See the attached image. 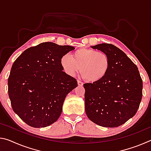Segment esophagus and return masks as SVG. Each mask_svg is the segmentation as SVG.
I'll return each instance as SVG.
<instances>
[{
  "label": "esophagus",
  "mask_w": 151,
  "mask_h": 151,
  "mask_svg": "<svg viewBox=\"0 0 151 151\" xmlns=\"http://www.w3.org/2000/svg\"><path fill=\"white\" fill-rule=\"evenodd\" d=\"M77 83H78V85L80 86H82L83 85V82H81V81H77Z\"/></svg>",
  "instance_id": "1"
}]
</instances>
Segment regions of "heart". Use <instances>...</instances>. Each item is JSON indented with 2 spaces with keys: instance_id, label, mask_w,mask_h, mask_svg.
<instances>
[{
  "instance_id": "b5f03b06",
  "label": "heart",
  "mask_w": 151,
  "mask_h": 151,
  "mask_svg": "<svg viewBox=\"0 0 151 151\" xmlns=\"http://www.w3.org/2000/svg\"><path fill=\"white\" fill-rule=\"evenodd\" d=\"M60 65L64 71L70 76L81 73L86 81L97 83L106 77L111 68L109 56L103 51L83 48L74 52L70 56L63 55Z\"/></svg>"
}]
</instances>
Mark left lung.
I'll return each instance as SVG.
<instances>
[{
  "label": "left lung",
  "mask_w": 151,
  "mask_h": 151,
  "mask_svg": "<svg viewBox=\"0 0 151 151\" xmlns=\"http://www.w3.org/2000/svg\"><path fill=\"white\" fill-rule=\"evenodd\" d=\"M106 52L111 68L103 81L85 83V112L104 127H117L137 113L142 96V81L137 65L120 48L108 43L91 47Z\"/></svg>",
  "instance_id": "8db88e82"
}]
</instances>
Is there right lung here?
Returning a JSON list of instances; mask_svg holds the SVG:
<instances>
[{
    "instance_id": "1",
    "label": "right lung",
    "mask_w": 151,
    "mask_h": 151,
    "mask_svg": "<svg viewBox=\"0 0 151 151\" xmlns=\"http://www.w3.org/2000/svg\"><path fill=\"white\" fill-rule=\"evenodd\" d=\"M75 48L46 42L18 57L8 78L12 110L25 123L46 127L59 118L66 95L77 86L76 79L63 72L60 58Z\"/></svg>"
}]
</instances>
